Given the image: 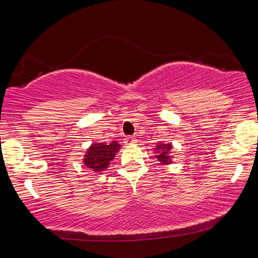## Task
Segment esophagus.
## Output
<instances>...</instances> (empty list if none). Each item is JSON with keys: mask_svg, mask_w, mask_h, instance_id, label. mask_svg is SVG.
Here are the masks:
<instances>
[{"mask_svg": "<svg viewBox=\"0 0 258 258\" xmlns=\"http://www.w3.org/2000/svg\"><path fill=\"white\" fill-rule=\"evenodd\" d=\"M124 143L125 145H134V143H137V139L133 137H126L124 140Z\"/></svg>", "mask_w": 258, "mask_h": 258, "instance_id": "1", "label": "esophagus"}]
</instances>
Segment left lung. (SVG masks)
Here are the masks:
<instances>
[{
  "label": "left lung",
  "mask_w": 258,
  "mask_h": 258,
  "mask_svg": "<svg viewBox=\"0 0 258 258\" xmlns=\"http://www.w3.org/2000/svg\"><path fill=\"white\" fill-rule=\"evenodd\" d=\"M172 149L173 146L172 143H159L158 146L156 147V158L158 161H160V164L163 165H168L172 164Z\"/></svg>",
  "instance_id": "1"
}]
</instances>
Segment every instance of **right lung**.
I'll return each instance as SVG.
<instances>
[{
	"label": "right lung",
	"instance_id": "obj_1",
	"mask_svg": "<svg viewBox=\"0 0 258 258\" xmlns=\"http://www.w3.org/2000/svg\"><path fill=\"white\" fill-rule=\"evenodd\" d=\"M119 149L120 145H118V141H112L110 145L92 143V146L86 151L83 163L95 173L103 172L104 169L108 168L110 161Z\"/></svg>",
	"mask_w": 258,
	"mask_h": 258
}]
</instances>
